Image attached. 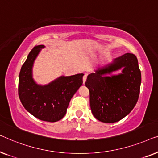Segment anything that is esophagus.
I'll return each mask as SVG.
<instances>
[{"label": "esophagus", "mask_w": 158, "mask_h": 158, "mask_svg": "<svg viewBox=\"0 0 158 158\" xmlns=\"http://www.w3.org/2000/svg\"><path fill=\"white\" fill-rule=\"evenodd\" d=\"M86 78H87V74H85L84 75V77H83V84H85V82L86 81Z\"/></svg>", "instance_id": "esophagus-1"}]
</instances>
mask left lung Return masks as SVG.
<instances>
[{
	"mask_svg": "<svg viewBox=\"0 0 158 158\" xmlns=\"http://www.w3.org/2000/svg\"><path fill=\"white\" fill-rule=\"evenodd\" d=\"M121 69L122 73L111 75ZM141 72L135 55L127 53L89 74L85 85L89 90L93 115L105 123H114L135 107L139 94Z\"/></svg>",
	"mask_w": 158,
	"mask_h": 158,
	"instance_id": "8db88e82",
	"label": "left lung"
}]
</instances>
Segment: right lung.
Instances as JSON below:
<instances>
[{"mask_svg": "<svg viewBox=\"0 0 158 158\" xmlns=\"http://www.w3.org/2000/svg\"><path fill=\"white\" fill-rule=\"evenodd\" d=\"M45 46L34 47L22 66L19 79V96L24 108L41 120L55 123L66 113L69 102L82 85L83 74L61 76L48 84L40 85L33 78L35 59Z\"/></svg>", "mask_w": 158, "mask_h": 158, "instance_id": "add662e5", "label": "right lung"}]
</instances>
